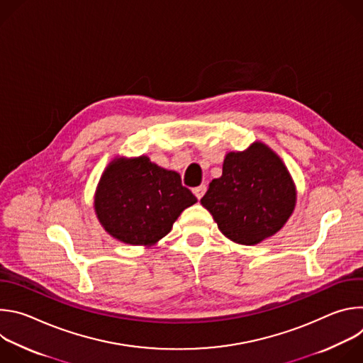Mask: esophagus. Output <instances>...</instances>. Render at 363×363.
<instances>
[{"instance_id": "esophagus-1", "label": "esophagus", "mask_w": 363, "mask_h": 363, "mask_svg": "<svg viewBox=\"0 0 363 363\" xmlns=\"http://www.w3.org/2000/svg\"><path fill=\"white\" fill-rule=\"evenodd\" d=\"M205 191H206V186H205V185H199V186H196V188H194V189H192L194 195H195L198 199H201V198L203 196Z\"/></svg>"}]
</instances>
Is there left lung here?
<instances>
[{"mask_svg":"<svg viewBox=\"0 0 363 363\" xmlns=\"http://www.w3.org/2000/svg\"><path fill=\"white\" fill-rule=\"evenodd\" d=\"M296 201V185L281 158L255 140L225 155L223 175L210 182L201 203L228 240L255 245L286 225Z\"/></svg>","mask_w":363,"mask_h":363,"instance_id":"1","label":"left lung"}]
</instances>
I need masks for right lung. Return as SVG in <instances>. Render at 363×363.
<instances>
[{
	"label": "right lung",
	"mask_w": 363,
	"mask_h": 363,
	"mask_svg": "<svg viewBox=\"0 0 363 363\" xmlns=\"http://www.w3.org/2000/svg\"><path fill=\"white\" fill-rule=\"evenodd\" d=\"M195 202L178 172L140 155L111 161L97 184L93 208L109 235L125 244L150 247L164 238L181 213Z\"/></svg>",
	"instance_id": "add662e5"
}]
</instances>
